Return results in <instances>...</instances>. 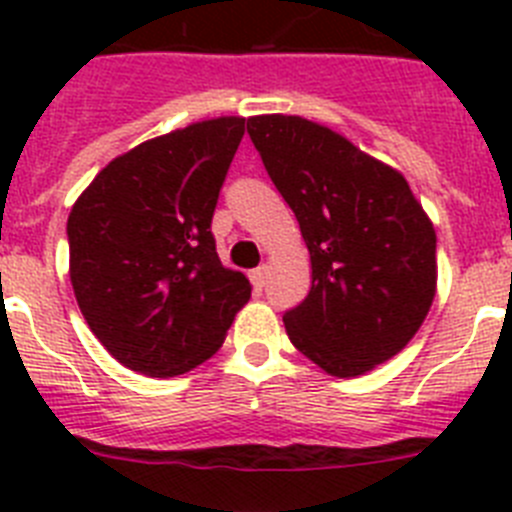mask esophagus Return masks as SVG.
<instances>
[{"label": "esophagus", "mask_w": 512, "mask_h": 512, "mask_svg": "<svg viewBox=\"0 0 512 512\" xmlns=\"http://www.w3.org/2000/svg\"><path fill=\"white\" fill-rule=\"evenodd\" d=\"M266 277H269V269H266V266H259V269H253V271H251V284H253V289H264Z\"/></svg>", "instance_id": "obj_1"}]
</instances>
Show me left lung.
<instances>
[{
	"instance_id": "left-lung-1",
	"label": "left lung",
	"mask_w": 512,
	"mask_h": 512,
	"mask_svg": "<svg viewBox=\"0 0 512 512\" xmlns=\"http://www.w3.org/2000/svg\"><path fill=\"white\" fill-rule=\"evenodd\" d=\"M310 251L312 287L284 328L333 377H359L418 333L436 297V230L405 176L297 115L248 117Z\"/></svg>"
}]
</instances>
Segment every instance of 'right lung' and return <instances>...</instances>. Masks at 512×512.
Instances as JSON below:
<instances>
[{"mask_svg": "<svg viewBox=\"0 0 512 512\" xmlns=\"http://www.w3.org/2000/svg\"><path fill=\"white\" fill-rule=\"evenodd\" d=\"M246 117L158 135L104 166L69 215V274L94 336L133 372L176 377L223 346L251 297L225 269L212 212Z\"/></svg>", "mask_w": 512, "mask_h": 512, "instance_id": "right-lung-1", "label": "right lung"}]
</instances>
